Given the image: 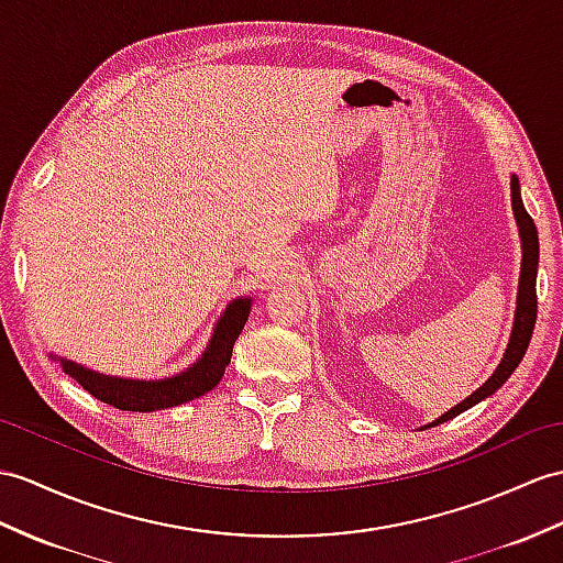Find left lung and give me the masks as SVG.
<instances>
[{
	"mask_svg": "<svg viewBox=\"0 0 563 563\" xmlns=\"http://www.w3.org/2000/svg\"><path fill=\"white\" fill-rule=\"evenodd\" d=\"M511 208L514 217L518 224V234H520V251H523V260H520V277H518V296H516V314H514V327H511V336L509 344H506V351L501 355V361L497 365L495 373L485 382L483 387H477L471 396H465L461 404L454 408H449L446 413H442L434 422L424 424V428H434V424H442L451 418L461 416L463 410L473 408L487 396L495 394L506 379L514 375V369L518 363L523 361V355L528 351L532 329H534V318H538V294H534V282H538V263H540V241H538V229H534L532 217L526 212L523 198H520V184L518 176L511 174Z\"/></svg>",
	"mask_w": 563,
	"mask_h": 563,
	"instance_id": "left-lung-1",
	"label": "left lung"
}]
</instances>
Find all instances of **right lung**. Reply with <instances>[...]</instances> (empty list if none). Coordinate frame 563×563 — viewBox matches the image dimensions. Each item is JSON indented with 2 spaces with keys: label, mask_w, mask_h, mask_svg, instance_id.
<instances>
[{
  "label": "right lung",
  "mask_w": 563,
  "mask_h": 563,
  "mask_svg": "<svg viewBox=\"0 0 563 563\" xmlns=\"http://www.w3.org/2000/svg\"><path fill=\"white\" fill-rule=\"evenodd\" d=\"M253 298L239 296L231 300L219 314V320L212 329L208 346L198 355L196 363H190L184 373L162 379H133V377H114L90 369L76 361L62 358L57 353H49L52 361H57L59 367L68 377H74L80 387L95 399L109 404L121 410H139V413H150V410H162L172 406H181L214 389L222 379L224 369L231 361L241 329L251 314Z\"/></svg>",
  "instance_id": "1"
}]
</instances>
